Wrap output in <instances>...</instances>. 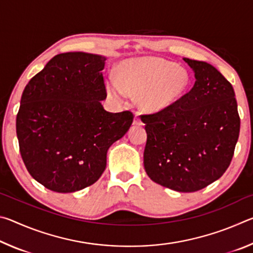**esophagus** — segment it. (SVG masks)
<instances>
[{"label": "esophagus", "instance_id": "esophagus-1", "mask_svg": "<svg viewBox=\"0 0 253 253\" xmlns=\"http://www.w3.org/2000/svg\"><path fill=\"white\" fill-rule=\"evenodd\" d=\"M132 124H134V125H137V126H140V125H143V122H142V119H140L138 116H135L134 122H132Z\"/></svg>", "mask_w": 253, "mask_h": 253}]
</instances>
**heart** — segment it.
<instances>
[{"label": "heart", "mask_w": 253, "mask_h": 253, "mask_svg": "<svg viewBox=\"0 0 253 253\" xmlns=\"http://www.w3.org/2000/svg\"><path fill=\"white\" fill-rule=\"evenodd\" d=\"M190 84L182 67L160 58L127 60L118 67L116 80L107 84L109 96L122 101L124 93L138 95V105L149 113L163 110L181 97Z\"/></svg>", "instance_id": "b5f03b06"}]
</instances>
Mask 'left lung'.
<instances>
[{
  "instance_id": "obj_1",
  "label": "left lung",
  "mask_w": 253,
  "mask_h": 253,
  "mask_svg": "<svg viewBox=\"0 0 253 253\" xmlns=\"http://www.w3.org/2000/svg\"><path fill=\"white\" fill-rule=\"evenodd\" d=\"M193 88L172 105L140 115L147 131L145 170L152 181L190 193L219 179L232 161L240 117L232 84L208 62L184 58Z\"/></svg>"
}]
</instances>
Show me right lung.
<instances>
[{"mask_svg":"<svg viewBox=\"0 0 253 253\" xmlns=\"http://www.w3.org/2000/svg\"><path fill=\"white\" fill-rule=\"evenodd\" d=\"M106 58L60 53L25 85L16 135L30 175L58 193H72L98 181L107 151L126 134L131 111L108 113L101 70Z\"/></svg>","mask_w":253,"mask_h":253,"instance_id":"obj_1","label":"right lung"}]
</instances>
